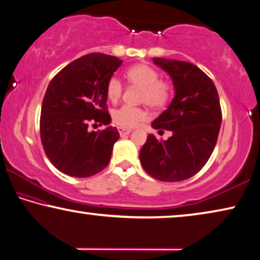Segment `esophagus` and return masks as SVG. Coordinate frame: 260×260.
I'll return each mask as SVG.
<instances>
[{
    "mask_svg": "<svg viewBox=\"0 0 260 260\" xmlns=\"http://www.w3.org/2000/svg\"><path fill=\"white\" fill-rule=\"evenodd\" d=\"M131 129L128 128H122V127H119V134L121 135V137H125V135H128L131 133Z\"/></svg>",
    "mask_w": 260,
    "mask_h": 260,
    "instance_id": "obj_1",
    "label": "esophagus"
}]
</instances>
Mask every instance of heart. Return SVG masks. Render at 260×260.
Wrapping results in <instances>:
<instances>
[{
  "label": "heart",
  "instance_id": "obj_1",
  "mask_svg": "<svg viewBox=\"0 0 260 260\" xmlns=\"http://www.w3.org/2000/svg\"><path fill=\"white\" fill-rule=\"evenodd\" d=\"M126 79L131 85L140 87L139 100L152 108H162L169 103L173 94V86L169 81L158 78V72L147 64H137L127 70ZM123 86L118 77H111L106 84V95L111 103L121 98ZM147 119L146 111L141 107L123 105L113 113V121L122 128H133Z\"/></svg>",
  "mask_w": 260,
  "mask_h": 260
}]
</instances>
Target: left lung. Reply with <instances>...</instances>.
Listing matches in <instances>:
<instances>
[{
    "label": "left lung",
    "instance_id": "obj_1",
    "mask_svg": "<svg viewBox=\"0 0 260 260\" xmlns=\"http://www.w3.org/2000/svg\"><path fill=\"white\" fill-rule=\"evenodd\" d=\"M153 60L172 77L175 96L152 126L173 135L160 141L149 134L139 156L154 179L184 181L199 173L214 152L222 123L219 96L214 81L196 65L166 58Z\"/></svg>",
    "mask_w": 260,
    "mask_h": 260
}]
</instances>
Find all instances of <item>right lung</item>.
<instances>
[{"mask_svg":"<svg viewBox=\"0 0 260 260\" xmlns=\"http://www.w3.org/2000/svg\"><path fill=\"white\" fill-rule=\"evenodd\" d=\"M122 60L88 53L61 69L46 88L41 111V140L51 164L69 176L102 172L119 139L115 127L90 132L88 122L108 125L106 84Z\"/></svg>","mask_w":260,"mask_h":260,"instance_id":"right-lung-1","label":"right lung"}]
</instances>
